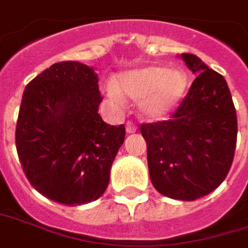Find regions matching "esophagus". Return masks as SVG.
I'll return each mask as SVG.
<instances>
[{"label":"esophagus","mask_w":248,"mask_h":248,"mask_svg":"<svg viewBox=\"0 0 248 248\" xmlns=\"http://www.w3.org/2000/svg\"><path fill=\"white\" fill-rule=\"evenodd\" d=\"M125 131H127V134H134V132H136V127H135V124H132V123H127V125H125Z\"/></svg>","instance_id":"esophagus-1"}]
</instances>
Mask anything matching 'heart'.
Instances as JSON below:
<instances>
[{"label": "heart", "mask_w": 248, "mask_h": 248, "mask_svg": "<svg viewBox=\"0 0 248 248\" xmlns=\"http://www.w3.org/2000/svg\"><path fill=\"white\" fill-rule=\"evenodd\" d=\"M187 85L189 78L184 70H167L162 64H150L120 74L117 83H108L107 93L116 102L124 101V95L140 101L143 114L158 120L178 107Z\"/></svg>", "instance_id": "b5f03b06"}]
</instances>
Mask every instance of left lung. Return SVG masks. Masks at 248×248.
I'll return each instance as SVG.
<instances>
[{"label":"left lung","instance_id":"8db88e82","mask_svg":"<svg viewBox=\"0 0 248 248\" xmlns=\"http://www.w3.org/2000/svg\"><path fill=\"white\" fill-rule=\"evenodd\" d=\"M197 78L171 119L141 124L154 187L174 200L193 201L213 192L230 171L238 119L224 77L199 56L181 54Z\"/></svg>","mask_w":248,"mask_h":248}]
</instances>
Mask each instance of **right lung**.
<instances>
[{"label":"right lung","mask_w":248,"mask_h":248,"mask_svg":"<svg viewBox=\"0 0 248 248\" xmlns=\"http://www.w3.org/2000/svg\"><path fill=\"white\" fill-rule=\"evenodd\" d=\"M98 75L79 62H59L27 85L16 125L18 159L44 197L75 206L101 197L125 128L98 114Z\"/></svg>","instance_id":"add662e5"}]
</instances>
